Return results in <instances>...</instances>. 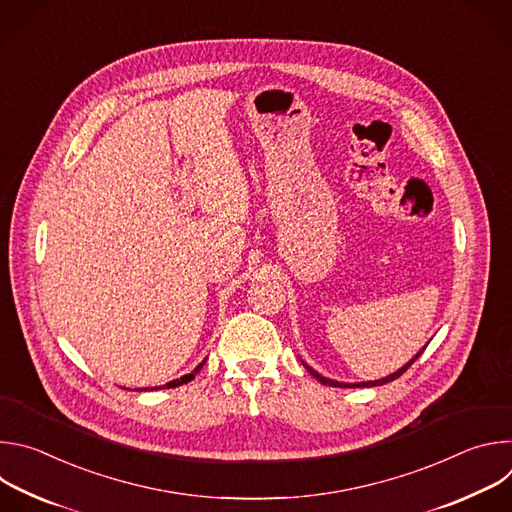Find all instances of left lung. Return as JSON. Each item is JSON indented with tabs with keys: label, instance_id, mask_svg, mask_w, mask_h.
<instances>
[{
	"label": "left lung",
	"instance_id": "obj_1",
	"mask_svg": "<svg viewBox=\"0 0 512 512\" xmlns=\"http://www.w3.org/2000/svg\"><path fill=\"white\" fill-rule=\"evenodd\" d=\"M423 350H425V346H423V348H421V350H419V352H417V354H415V356L405 364V367H401L397 373H393V375H389V377H385V379H379V381H367V383H340V381H332V379H326V377H322L320 373H316L312 367H308L306 362H304V367H306V369H308V373H310L312 377H316L322 385H330V387H344V389H352V387H379V385H385V383H391V381L399 379V377H401V375L411 367V364L421 356V352H423Z\"/></svg>",
	"mask_w": 512,
	"mask_h": 512
}]
</instances>
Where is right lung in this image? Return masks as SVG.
I'll use <instances>...</instances> for the list:
<instances>
[{"instance_id": "obj_1", "label": "right lung", "mask_w": 512, "mask_h": 512, "mask_svg": "<svg viewBox=\"0 0 512 512\" xmlns=\"http://www.w3.org/2000/svg\"><path fill=\"white\" fill-rule=\"evenodd\" d=\"M204 362H206V358H204V360L198 364V367H196V369H194L190 375H184V377H180V379H176V381H170L168 385H164V387H156V389H166V387H168V389H172V387H178V385L190 383V381L194 379V375H196V373H200V369L204 367ZM141 391H148V389H141ZM152 391H154V387H152Z\"/></svg>"}]
</instances>
